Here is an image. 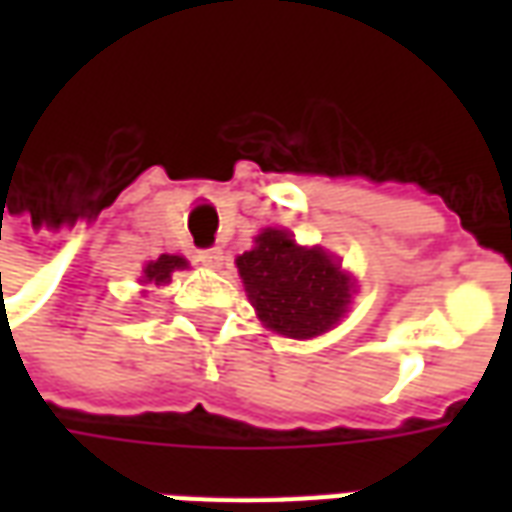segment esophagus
Instances as JSON below:
<instances>
[{
	"label": "esophagus",
	"mask_w": 512,
	"mask_h": 512,
	"mask_svg": "<svg viewBox=\"0 0 512 512\" xmlns=\"http://www.w3.org/2000/svg\"><path fill=\"white\" fill-rule=\"evenodd\" d=\"M197 260H200L202 266L219 268L224 263V252L219 249V246H213V249H202V252H197Z\"/></svg>",
	"instance_id": "obj_1"
}]
</instances>
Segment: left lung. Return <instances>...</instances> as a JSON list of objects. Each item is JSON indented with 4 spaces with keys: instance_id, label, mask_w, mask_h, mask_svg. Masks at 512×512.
<instances>
[{
    "instance_id": "obj_1",
    "label": "left lung",
    "mask_w": 512,
    "mask_h": 512,
    "mask_svg": "<svg viewBox=\"0 0 512 512\" xmlns=\"http://www.w3.org/2000/svg\"><path fill=\"white\" fill-rule=\"evenodd\" d=\"M235 266L263 326L293 340L334 329L354 296V279L329 252L299 246L277 227L257 235L255 249L235 257Z\"/></svg>"
}]
</instances>
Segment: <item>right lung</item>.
I'll return each instance as SVG.
<instances>
[{
	"label": "right lung",
	"instance_id": "right-lung-1",
	"mask_svg": "<svg viewBox=\"0 0 512 512\" xmlns=\"http://www.w3.org/2000/svg\"><path fill=\"white\" fill-rule=\"evenodd\" d=\"M180 268H189L186 257L180 255H161L158 260H150L145 268H142V285H167L172 279V271H180Z\"/></svg>",
	"mask_w": 512,
	"mask_h": 512
}]
</instances>
